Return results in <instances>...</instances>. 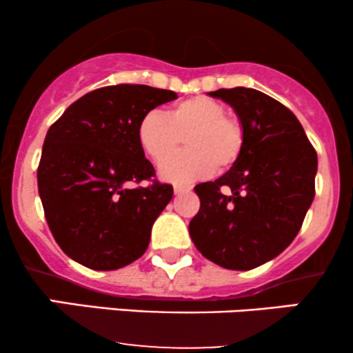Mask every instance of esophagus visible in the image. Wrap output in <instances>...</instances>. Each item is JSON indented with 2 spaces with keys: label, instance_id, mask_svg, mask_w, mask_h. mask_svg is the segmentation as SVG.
I'll return each mask as SVG.
<instances>
[{
  "label": "esophagus",
  "instance_id": "esophagus-1",
  "mask_svg": "<svg viewBox=\"0 0 353 353\" xmlns=\"http://www.w3.org/2000/svg\"><path fill=\"white\" fill-rule=\"evenodd\" d=\"M189 190H190L189 185H181V184L174 185V194H184V192H189Z\"/></svg>",
  "mask_w": 353,
  "mask_h": 353
}]
</instances>
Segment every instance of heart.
Wrapping results in <instances>:
<instances>
[{"label":"heart","mask_w":353,"mask_h":353,"mask_svg":"<svg viewBox=\"0 0 353 353\" xmlns=\"http://www.w3.org/2000/svg\"><path fill=\"white\" fill-rule=\"evenodd\" d=\"M186 141L182 153L167 156ZM137 139L143 151L159 165L164 181L194 182L209 177L216 169H228L241 157L245 132L237 117L228 116V108L209 96L181 101L168 114L145 112L137 125Z\"/></svg>","instance_id":"heart-1"}]
</instances>
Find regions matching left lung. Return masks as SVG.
<instances>
[{
  "label": "left lung",
  "instance_id": "8db88e82",
  "mask_svg": "<svg viewBox=\"0 0 353 353\" xmlns=\"http://www.w3.org/2000/svg\"><path fill=\"white\" fill-rule=\"evenodd\" d=\"M236 111L245 132L241 157L224 176L194 190L189 224L197 250L214 264L250 270L283 252L315 196L317 152L290 109L250 88L209 92Z\"/></svg>",
  "mask_w": 353,
  "mask_h": 353
}]
</instances>
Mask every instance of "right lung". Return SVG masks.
Masks as SVG:
<instances>
[{
    "label": "right lung",
    "mask_w": 353,
    "mask_h": 353,
    "mask_svg": "<svg viewBox=\"0 0 353 353\" xmlns=\"http://www.w3.org/2000/svg\"><path fill=\"white\" fill-rule=\"evenodd\" d=\"M177 98L145 84L88 92L51 125L38 168V190L52 237L63 252L92 270H116L148 249L154 221L172 185L154 177L137 139L141 117Z\"/></svg>",
    "instance_id": "obj_1"
}]
</instances>
